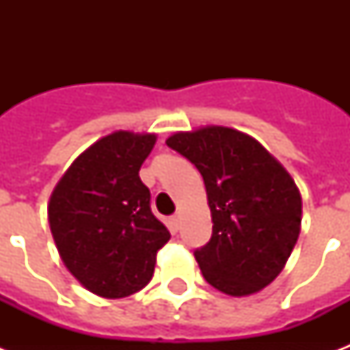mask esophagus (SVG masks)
<instances>
[{
  "instance_id": "34e87169",
  "label": "esophagus",
  "mask_w": 350,
  "mask_h": 350,
  "mask_svg": "<svg viewBox=\"0 0 350 350\" xmlns=\"http://www.w3.org/2000/svg\"><path fill=\"white\" fill-rule=\"evenodd\" d=\"M170 227L174 230L180 229V214H174V216L170 218Z\"/></svg>"
}]
</instances>
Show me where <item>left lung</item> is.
<instances>
[{"label": "left lung", "mask_w": 350, "mask_h": 350, "mask_svg": "<svg viewBox=\"0 0 350 350\" xmlns=\"http://www.w3.org/2000/svg\"><path fill=\"white\" fill-rule=\"evenodd\" d=\"M167 145L203 176L213 236L194 250L203 278L229 296H249L282 272L298 241L301 196L254 137L229 126L176 132Z\"/></svg>", "instance_id": "1"}]
</instances>
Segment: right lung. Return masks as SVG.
<instances>
[{
    "instance_id": "right-lung-1",
    "label": "right lung",
    "mask_w": 350,
    "mask_h": 350,
    "mask_svg": "<svg viewBox=\"0 0 350 350\" xmlns=\"http://www.w3.org/2000/svg\"><path fill=\"white\" fill-rule=\"evenodd\" d=\"M156 134L118 131L90 145L57 181L49 224L63 263L90 293L125 298L154 274L170 232L139 180Z\"/></svg>"
}]
</instances>
